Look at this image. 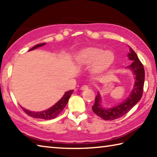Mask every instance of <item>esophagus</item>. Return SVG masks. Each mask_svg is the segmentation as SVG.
Listing matches in <instances>:
<instances>
[{"mask_svg":"<svg viewBox=\"0 0 157 157\" xmlns=\"http://www.w3.org/2000/svg\"><path fill=\"white\" fill-rule=\"evenodd\" d=\"M88 86H86V85H83V86H81L80 89L82 90H84L88 89Z\"/></svg>","mask_w":157,"mask_h":157,"instance_id":"1","label":"esophagus"}]
</instances>
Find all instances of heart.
<instances>
[{"mask_svg": "<svg viewBox=\"0 0 157 157\" xmlns=\"http://www.w3.org/2000/svg\"><path fill=\"white\" fill-rule=\"evenodd\" d=\"M74 61L78 66H89L93 73L99 74L107 71L115 62V56L110 51H104L97 47L84 48L74 56Z\"/></svg>", "mask_w": 157, "mask_h": 157, "instance_id": "b5f03b06", "label": "heart"}]
</instances>
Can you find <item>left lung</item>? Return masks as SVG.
Wrapping results in <instances>:
<instances>
[{
	"mask_svg": "<svg viewBox=\"0 0 157 157\" xmlns=\"http://www.w3.org/2000/svg\"><path fill=\"white\" fill-rule=\"evenodd\" d=\"M129 49L130 51L128 54V58L132 62L130 66L126 67V69L132 71L135 77V84L132 90L124 101L117 106L110 108H104L102 106L101 104V97L99 92H98V95L95 98V104L92 106V109L97 115L100 117L104 120L112 121L124 116L138 103L143 95L145 79L144 68L135 51L130 47Z\"/></svg>",
	"mask_w": 157,
	"mask_h": 157,
	"instance_id": "1",
	"label": "left lung"
}]
</instances>
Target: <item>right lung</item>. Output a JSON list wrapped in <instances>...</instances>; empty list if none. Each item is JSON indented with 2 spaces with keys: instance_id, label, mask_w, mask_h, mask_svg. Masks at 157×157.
<instances>
[{
  "instance_id": "1",
  "label": "right lung",
  "mask_w": 157,
  "mask_h": 157,
  "mask_svg": "<svg viewBox=\"0 0 157 157\" xmlns=\"http://www.w3.org/2000/svg\"><path fill=\"white\" fill-rule=\"evenodd\" d=\"M44 44H46V43L36 44V46H34L33 48H31V49H29V51L34 50L36 49V48L44 46ZM73 92V90L67 91V92L64 93L63 97H62V98L59 99L56 104H54L53 106L49 108V109L45 110L43 111H40V112H34V111H31V110L25 109V108H24L22 106L21 108H22V110L25 111V113L27 114L29 116L31 117L36 118V119H47H47H52L56 118V117H58L59 115V114L62 111V110L65 108V106H66V105L68 103V101H69V99L70 98L71 95H72Z\"/></svg>"
}]
</instances>
